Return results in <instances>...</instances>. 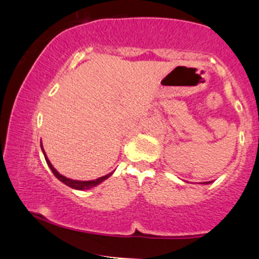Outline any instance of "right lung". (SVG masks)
<instances>
[{"instance_id":"add662e5","label":"right lung","mask_w":259,"mask_h":259,"mask_svg":"<svg viewBox=\"0 0 259 259\" xmlns=\"http://www.w3.org/2000/svg\"><path fill=\"white\" fill-rule=\"evenodd\" d=\"M41 150H42V145H41ZM42 153H44V156H45V161H47L48 166L50 167L51 172L54 173V176H55V177L58 178L59 181H61L62 183H65V184H66V186H69V187H71V188H73V189L86 190V189L93 188V187L98 186L99 183H102V182H103V181H106L107 178L109 177V176H112V173H109V175L103 176V177H99V178H97V180H93V181H75V180H70V178H66V177H65V176L60 175V173H59L58 171H56L55 168H54L53 164L50 163L49 158H48V157H47V155H45L44 150H42Z\"/></svg>"}]
</instances>
